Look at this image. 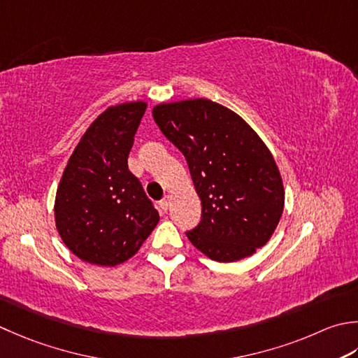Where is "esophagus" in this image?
<instances>
[{"mask_svg":"<svg viewBox=\"0 0 358 358\" xmlns=\"http://www.w3.org/2000/svg\"><path fill=\"white\" fill-rule=\"evenodd\" d=\"M169 206H171V197H169V195H167V197H164L163 200L159 201V208L163 209V211H167V209H169Z\"/></svg>","mask_w":358,"mask_h":358,"instance_id":"esophagus-1","label":"esophagus"}]
</instances>
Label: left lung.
<instances>
[{
  "mask_svg": "<svg viewBox=\"0 0 358 358\" xmlns=\"http://www.w3.org/2000/svg\"><path fill=\"white\" fill-rule=\"evenodd\" d=\"M152 115L185 155L201 200V220L187 239L217 262L256 253L284 209L282 178L267 145L239 115L208 99L159 103Z\"/></svg>",
  "mask_w": 358,
  "mask_h": 358,
  "instance_id": "1",
  "label": "left lung"
}]
</instances>
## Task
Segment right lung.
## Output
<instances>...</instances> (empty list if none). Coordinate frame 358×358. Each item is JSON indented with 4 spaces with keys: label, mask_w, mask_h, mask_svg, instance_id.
I'll use <instances>...</instances> for the list:
<instances>
[{
    "label": "right lung",
    "mask_w": 358,
    "mask_h": 358,
    "mask_svg": "<svg viewBox=\"0 0 358 358\" xmlns=\"http://www.w3.org/2000/svg\"><path fill=\"white\" fill-rule=\"evenodd\" d=\"M145 108L147 103L138 101L105 110L63 171L54 205L55 227L66 247L88 264L115 267L125 262L159 220L127 164Z\"/></svg>",
    "instance_id": "add662e5"
}]
</instances>
